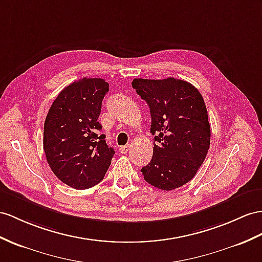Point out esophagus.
<instances>
[{
    "instance_id": "34e87169",
    "label": "esophagus",
    "mask_w": 262,
    "mask_h": 262,
    "mask_svg": "<svg viewBox=\"0 0 262 262\" xmlns=\"http://www.w3.org/2000/svg\"><path fill=\"white\" fill-rule=\"evenodd\" d=\"M130 150V144H126V145H123V146H120V149H119V151L121 152V153H127V151Z\"/></svg>"
}]
</instances>
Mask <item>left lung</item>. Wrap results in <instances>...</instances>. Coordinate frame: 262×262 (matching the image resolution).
Returning <instances> with one entry per match:
<instances>
[{"label":"left lung","instance_id":"1","mask_svg":"<svg viewBox=\"0 0 262 262\" xmlns=\"http://www.w3.org/2000/svg\"><path fill=\"white\" fill-rule=\"evenodd\" d=\"M132 86L150 107L153 156L141 169L144 180L161 190L182 187L195 176L210 146L208 111L191 83L168 78L135 79Z\"/></svg>","mask_w":262,"mask_h":262}]
</instances>
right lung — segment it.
Segmentation results:
<instances>
[{"label": "right lung", "mask_w": 262, "mask_h": 262, "mask_svg": "<svg viewBox=\"0 0 262 262\" xmlns=\"http://www.w3.org/2000/svg\"><path fill=\"white\" fill-rule=\"evenodd\" d=\"M109 83L83 78L57 94L44 122L43 149L53 173L69 187L83 190L100 181L114 150L105 142L98 118Z\"/></svg>", "instance_id": "1"}]
</instances>
